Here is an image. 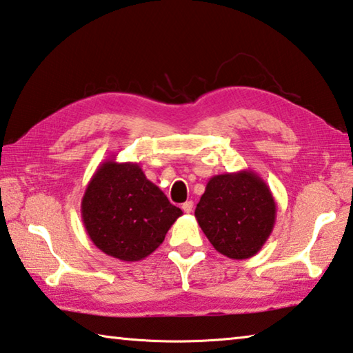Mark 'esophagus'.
<instances>
[{"label": "esophagus", "instance_id": "34e87169", "mask_svg": "<svg viewBox=\"0 0 353 353\" xmlns=\"http://www.w3.org/2000/svg\"><path fill=\"white\" fill-rule=\"evenodd\" d=\"M181 209L186 214H190L192 212V209H194V201H186V203H183V206H181Z\"/></svg>", "mask_w": 353, "mask_h": 353}]
</instances>
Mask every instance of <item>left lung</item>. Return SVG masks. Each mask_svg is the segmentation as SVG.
Returning a JSON list of instances; mask_svg holds the SVG:
<instances>
[{
	"label": "left lung",
	"instance_id": "1",
	"mask_svg": "<svg viewBox=\"0 0 353 353\" xmlns=\"http://www.w3.org/2000/svg\"><path fill=\"white\" fill-rule=\"evenodd\" d=\"M276 201L252 170L215 175L195 209V219L209 242L234 261L256 256L273 232Z\"/></svg>",
	"mask_w": 353,
	"mask_h": 353
}]
</instances>
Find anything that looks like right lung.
I'll return each mask as SVG.
<instances>
[{
  "instance_id": "right-lung-1",
  "label": "right lung",
  "mask_w": 353,
  "mask_h": 353,
  "mask_svg": "<svg viewBox=\"0 0 353 353\" xmlns=\"http://www.w3.org/2000/svg\"><path fill=\"white\" fill-rule=\"evenodd\" d=\"M82 221L99 250L122 262H138L164 242L183 211L147 180L138 163L107 159L82 199Z\"/></svg>"
}]
</instances>
